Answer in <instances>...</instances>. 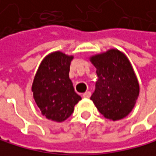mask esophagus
I'll return each instance as SVG.
<instances>
[{"label":"esophagus","mask_w":156,"mask_h":156,"mask_svg":"<svg viewBox=\"0 0 156 156\" xmlns=\"http://www.w3.org/2000/svg\"><path fill=\"white\" fill-rule=\"evenodd\" d=\"M90 96H91V92L90 91H87V92H85V93L83 94V98H89Z\"/></svg>","instance_id":"1"}]
</instances>
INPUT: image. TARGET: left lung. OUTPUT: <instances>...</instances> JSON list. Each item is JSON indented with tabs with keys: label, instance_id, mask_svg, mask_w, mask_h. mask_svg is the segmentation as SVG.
<instances>
[{
	"label": "left lung",
	"instance_id": "1",
	"mask_svg": "<svg viewBox=\"0 0 156 156\" xmlns=\"http://www.w3.org/2000/svg\"><path fill=\"white\" fill-rule=\"evenodd\" d=\"M98 81L90 99L105 118L117 121L129 114L136 104L140 85L132 65L117 49L90 57Z\"/></svg>",
	"mask_w": 156,
	"mask_h": 156
}]
</instances>
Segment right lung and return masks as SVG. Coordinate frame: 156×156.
Instances as JSON below:
<instances>
[{
    "mask_svg": "<svg viewBox=\"0 0 156 156\" xmlns=\"http://www.w3.org/2000/svg\"><path fill=\"white\" fill-rule=\"evenodd\" d=\"M73 56L56 51L41 62L34 76L31 91L43 115L49 120L63 122L72 115L82 98L74 91L69 77Z\"/></svg>",
    "mask_w": 156,
    "mask_h": 156,
    "instance_id": "1",
    "label": "right lung"
}]
</instances>
